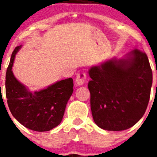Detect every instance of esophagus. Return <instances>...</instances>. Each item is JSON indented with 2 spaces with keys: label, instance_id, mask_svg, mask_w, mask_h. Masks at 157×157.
Returning a JSON list of instances; mask_svg holds the SVG:
<instances>
[{
  "label": "esophagus",
  "instance_id": "1",
  "mask_svg": "<svg viewBox=\"0 0 157 157\" xmlns=\"http://www.w3.org/2000/svg\"><path fill=\"white\" fill-rule=\"evenodd\" d=\"M86 74L85 72H81L76 76L75 82L78 86H82L86 82Z\"/></svg>",
  "mask_w": 157,
  "mask_h": 157
}]
</instances>
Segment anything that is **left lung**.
I'll use <instances>...</instances> for the list:
<instances>
[{"label":"left lung","instance_id":"left-lung-1","mask_svg":"<svg viewBox=\"0 0 157 157\" xmlns=\"http://www.w3.org/2000/svg\"><path fill=\"white\" fill-rule=\"evenodd\" d=\"M90 107L101 129L130 128L145 114L150 98L152 72L146 53L134 49L120 59L112 58L89 70Z\"/></svg>","mask_w":157,"mask_h":157}]
</instances>
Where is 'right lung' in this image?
<instances>
[{"mask_svg":"<svg viewBox=\"0 0 157 157\" xmlns=\"http://www.w3.org/2000/svg\"><path fill=\"white\" fill-rule=\"evenodd\" d=\"M21 45L14 49L6 71L5 90L12 116L25 127L34 131H48L62 121L67 103L73 93L71 78L58 81L46 89L32 93L12 73V66Z\"/></svg>","mask_w":157,"mask_h":157,"instance_id":"add662e5","label":"right lung"}]
</instances>
